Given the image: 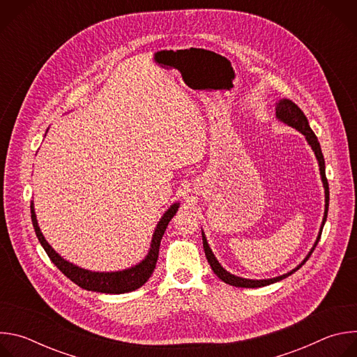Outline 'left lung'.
Returning <instances> with one entry per match:
<instances>
[{"instance_id": "1", "label": "left lung", "mask_w": 357, "mask_h": 357, "mask_svg": "<svg viewBox=\"0 0 357 357\" xmlns=\"http://www.w3.org/2000/svg\"><path fill=\"white\" fill-rule=\"evenodd\" d=\"M275 114H277V119L280 121H282L284 124L301 131L305 138H307V141L310 142V145L312 146L315 155H317V160L319 162V171H321V176H322V182H324V188H325V215H324V220H322V226H321V230H319V234H318V238L312 247V250L310 251V254L307 257H305V260L296 267L294 268L292 271L284 274V275H280V277H275V278H270V280H247V278H241V277H236L230 273H227L220 264L219 261L216 260L215 254L212 252L208 241H206V237L205 234H203L202 231V240H203V248H205V254H206V259H208V263L211 264L213 273L226 284L229 285H233V287H241V288H260V287H266V285H270V284H274L277 281H281L287 277H289L291 274H294L296 270H299L305 263H307V260L311 257V254L314 252L319 238H321V234H322V229L325 226V222H326V218H328V208H329V183H328V179H326V174H325V160H324V154L321 151V145H319V141L315 135V132L311 130L310 124H308V120L307 117H305V114L302 113V110L295 105L292 103L291 100L288 98H282L277 103V107H275Z\"/></svg>"}]
</instances>
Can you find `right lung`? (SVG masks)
<instances>
[{
	"mask_svg": "<svg viewBox=\"0 0 357 357\" xmlns=\"http://www.w3.org/2000/svg\"><path fill=\"white\" fill-rule=\"evenodd\" d=\"M178 208H179V203H174V205L161 218L155 229V233L152 236L148 256L138 266L124 271H117V273H93V271L79 268L77 266H73L72 263L63 260L59 254L47 244L43 234L40 233V229L38 226V220L35 216V211H33V203H31V219H32L36 237L42 244V247L45 248L47 257L70 281H73L76 285L87 291L103 292V294H126L142 287L151 277L152 271H154L158 260L161 238L168 227V223L176 213Z\"/></svg>",
	"mask_w": 357,
	"mask_h": 357,
	"instance_id": "1",
	"label": "right lung"
}]
</instances>
